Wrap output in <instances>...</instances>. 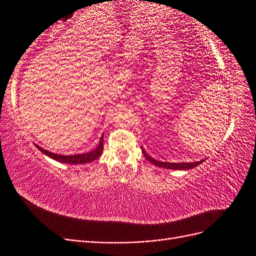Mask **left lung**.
<instances>
[{
    "mask_svg": "<svg viewBox=\"0 0 256 256\" xmlns=\"http://www.w3.org/2000/svg\"><path fill=\"white\" fill-rule=\"evenodd\" d=\"M141 150L143 152L144 157L147 160H148L150 162H152V164L157 166L159 168H170V170H189V168H196L198 164H203V162H204V160L196 161V162H180V164H173V162H162V161H159V160H154V158L148 156V154H147V152L143 150V147H141Z\"/></svg>",
    "mask_w": 256,
    "mask_h": 256,
    "instance_id": "1",
    "label": "left lung"
}]
</instances>
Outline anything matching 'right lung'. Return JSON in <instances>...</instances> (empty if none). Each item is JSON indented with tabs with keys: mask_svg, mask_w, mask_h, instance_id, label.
<instances>
[{
	"mask_svg": "<svg viewBox=\"0 0 256 256\" xmlns=\"http://www.w3.org/2000/svg\"><path fill=\"white\" fill-rule=\"evenodd\" d=\"M35 146L44 154H47L48 157L63 162V164H88V162L94 161L100 157V154H102L104 150V136L100 138V142L95 150L92 152H88L86 154H72V156H63V154H58L51 152H48L44 150L42 147L38 146L35 144Z\"/></svg>",
	"mask_w": 256,
	"mask_h": 256,
	"instance_id": "add662e5",
	"label": "right lung"
}]
</instances>
